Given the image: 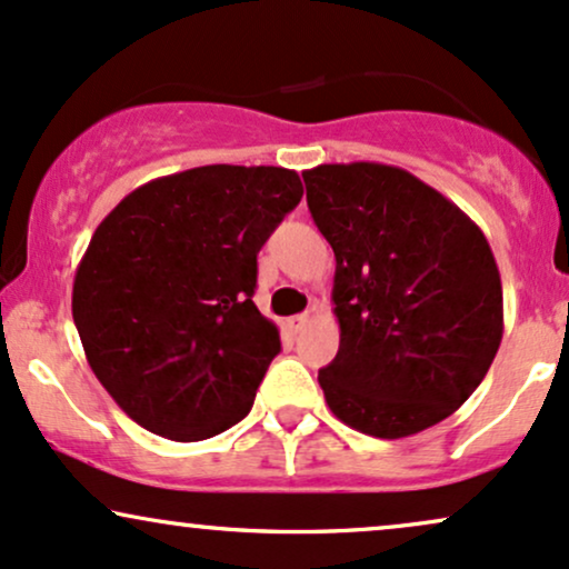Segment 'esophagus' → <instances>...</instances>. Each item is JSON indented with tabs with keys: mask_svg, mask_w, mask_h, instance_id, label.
<instances>
[{
	"mask_svg": "<svg viewBox=\"0 0 569 569\" xmlns=\"http://www.w3.org/2000/svg\"><path fill=\"white\" fill-rule=\"evenodd\" d=\"M306 325H309V313H296V317H287V322H284V327L290 332H300Z\"/></svg>",
	"mask_w": 569,
	"mask_h": 569,
	"instance_id": "34e87169",
	"label": "esophagus"
}]
</instances>
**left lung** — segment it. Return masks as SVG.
<instances>
[{"instance_id":"obj_1","label":"left lung","mask_w":569,"mask_h":569,"mask_svg":"<svg viewBox=\"0 0 569 569\" xmlns=\"http://www.w3.org/2000/svg\"><path fill=\"white\" fill-rule=\"evenodd\" d=\"M303 180L336 252L340 349L319 370L332 416L378 439L431 429L482 383L503 338L482 229L402 167L319 164Z\"/></svg>"}]
</instances>
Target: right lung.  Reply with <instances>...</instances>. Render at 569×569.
Returning <instances> with one entry per match:
<instances>
[{
    "label": "right lung",
    "instance_id": "right-lung-1",
    "mask_svg": "<svg viewBox=\"0 0 569 569\" xmlns=\"http://www.w3.org/2000/svg\"><path fill=\"white\" fill-rule=\"evenodd\" d=\"M303 197L296 170L207 164L138 186L100 220L71 292L84 357L146 431L231 429L277 357L252 303L258 252Z\"/></svg>",
    "mask_w": 569,
    "mask_h": 569
}]
</instances>
